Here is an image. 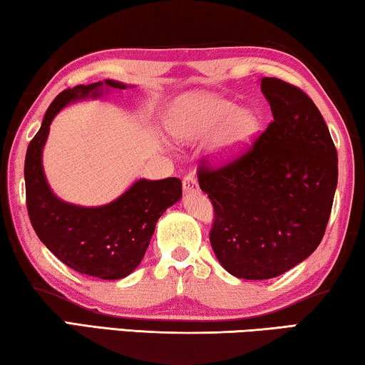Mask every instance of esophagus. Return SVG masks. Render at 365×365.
Listing matches in <instances>:
<instances>
[{
    "label": "esophagus",
    "mask_w": 365,
    "mask_h": 365,
    "mask_svg": "<svg viewBox=\"0 0 365 365\" xmlns=\"http://www.w3.org/2000/svg\"><path fill=\"white\" fill-rule=\"evenodd\" d=\"M182 187H183V192H185V193L197 192V190H198V182H197V178H195L193 175H187V177L183 178Z\"/></svg>",
    "instance_id": "obj_1"
}]
</instances>
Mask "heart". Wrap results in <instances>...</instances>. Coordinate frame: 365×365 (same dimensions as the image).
Returning a JSON list of instances; mask_svg holds the SVG:
<instances>
[{"label": "heart", "instance_id": "1", "mask_svg": "<svg viewBox=\"0 0 365 365\" xmlns=\"http://www.w3.org/2000/svg\"><path fill=\"white\" fill-rule=\"evenodd\" d=\"M259 114L239 108L235 101L206 93L182 98L168 116V130L182 140L215 135L211 154L216 160H230L249 144L259 130Z\"/></svg>", "mask_w": 365, "mask_h": 365}]
</instances>
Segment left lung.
<instances>
[{"mask_svg":"<svg viewBox=\"0 0 365 365\" xmlns=\"http://www.w3.org/2000/svg\"><path fill=\"white\" fill-rule=\"evenodd\" d=\"M260 90L274 121L237 159L198 168L215 208L211 247L246 280L274 279L314 252L338 185V152L312 98L274 77Z\"/></svg>","mask_w":365,"mask_h":365,"instance_id":"1","label":"left lung"}]
</instances>
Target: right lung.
I'll use <instances>...</instances> for the list:
<instances>
[{
    "mask_svg": "<svg viewBox=\"0 0 365 365\" xmlns=\"http://www.w3.org/2000/svg\"><path fill=\"white\" fill-rule=\"evenodd\" d=\"M110 88L126 90L128 85L114 80L77 85L51 103L27 148L24 180L31 225L48 251L80 274L118 280L140 264L159 217L182 198L180 178H140L111 203L85 208L57 198L42 168V149L56 114L68 103L98 98Z\"/></svg>",
    "mask_w": 365,
    "mask_h": 365,
    "instance_id": "1",
    "label": "right lung"
}]
</instances>
